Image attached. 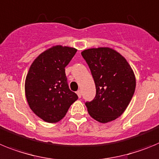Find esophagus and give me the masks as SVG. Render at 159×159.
I'll list each match as a JSON object with an SVG mask.
<instances>
[{"instance_id": "obj_1", "label": "esophagus", "mask_w": 159, "mask_h": 159, "mask_svg": "<svg viewBox=\"0 0 159 159\" xmlns=\"http://www.w3.org/2000/svg\"><path fill=\"white\" fill-rule=\"evenodd\" d=\"M77 94H78V98H81V90H78L77 91Z\"/></svg>"}]
</instances>
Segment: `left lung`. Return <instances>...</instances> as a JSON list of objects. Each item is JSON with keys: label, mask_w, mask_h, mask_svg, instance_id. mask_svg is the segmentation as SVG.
<instances>
[{"label": "left lung", "mask_w": 159, "mask_h": 159, "mask_svg": "<svg viewBox=\"0 0 159 159\" xmlns=\"http://www.w3.org/2000/svg\"><path fill=\"white\" fill-rule=\"evenodd\" d=\"M81 55L89 67L96 86V95L86 102L89 115L106 123L122 114L134 93L136 81L129 63L110 48L89 49Z\"/></svg>", "instance_id": "left-lung-1"}]
</instances>
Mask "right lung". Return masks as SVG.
I'll return each instance as SVG.
<instances>
[{"instance_id":"obj_1","label":"right lung","mask_w":159,"mask_h":159,"mask_svg":"<svg viewBox=\"0 0 159 159\" xmlns=\"http://www.w3.org/2000/svg\"><path fill=\"white\" fill-rule=\"evenodd\" d=\"M77 49L61 45L53 46L39 55L26 76L25 96L30 109L49 123L62 119L78 98L69 88L65 68Z\"/></svg>"}]
</instances>
